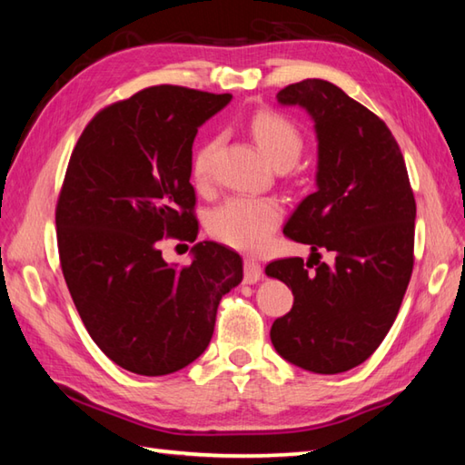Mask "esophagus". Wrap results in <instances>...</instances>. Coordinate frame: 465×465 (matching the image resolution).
<instances>
[{
	"label": "esophagus",
	"instance_id": "obj_1",
	"mask_svg": "<svg viewBox=\"0 0 465 465\" xmlns=\"http://www.w3.org/2000/svg\"><path fill=\"white\" fill-rule=\"evenodd\" d=\"M263 278L262 265L258 263V260L248 258L243 262V282L245 283H258Z\"/></svg>",
	"mask_w": 465,
	"mask_h": 465
}]
</instances>
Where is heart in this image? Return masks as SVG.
<instances>
[{
  "mask_svg": "<svg viewBox=\"0 0 465 465\" xmlns=\"http://www.w3.org/2000/svg\"><path fill=\"white\" fill-rule=\"evenodd\" d=\"M250 130L262 152L275 167H292L302 153V134L288 117L270 110L252 115ZM215 137H207L192 157L193 180L203 185L212 180ZM282 220V207L268 197L232 195L217 205L210 215V232L215 240L242 252H260L268 245L272 233Z\"/></svg>",
  "mask_w": 465,
  "mask_h": 465,
  "instance_id": "heart-1",
  "label": "heart"
}]
</instances>
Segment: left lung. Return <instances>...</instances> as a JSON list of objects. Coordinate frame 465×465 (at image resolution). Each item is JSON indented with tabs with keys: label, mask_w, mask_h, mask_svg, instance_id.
<instances>
[{
	"label": "left lung",
	"mask_w": 465,
	"mask_h": 465,
	"mask_svg": "<svg viewBox=\"0 0 465 465\" xmlns=\"http://www.w3.org/2000/svg\"><path fill=\"white\" fill-rule=\"evenodd\" d=\"M280 105L308 112L318 140L315 192L283 227L308 243V262H272L265 273L293 293L272 325L283 360L313 373H341L378 350L396 322L413 268L416 200L406 162L378 115L325 80L278 94ZM330 251L332 263L320 262Z\"/></svg>",
	"instance_id": "8db88e82"
}]
</instances>
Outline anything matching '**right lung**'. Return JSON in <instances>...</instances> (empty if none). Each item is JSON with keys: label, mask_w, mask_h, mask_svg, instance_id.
I'll use <instances>...</instances> for the list:
<instances>
[{"label": "right lung", "mask_w": 465, "mask_h": 465, "mask_svg": "<svg viewBox=\"0 0 465 465\" xmlns=\"http://www.w3.org/2000/svg\"><path fill=\"white\" fill-rule=\"evenodd\" d=\"M230 94L153 85L105 107L69 157L55 227L77 313L107 358L140 375L190 365L217 305L243 278L240 253L197 242L192 263L162 258L163 238L195 242L192 145Z\"/></svg>", "instance_id": "obj_1"}]
</instances>
